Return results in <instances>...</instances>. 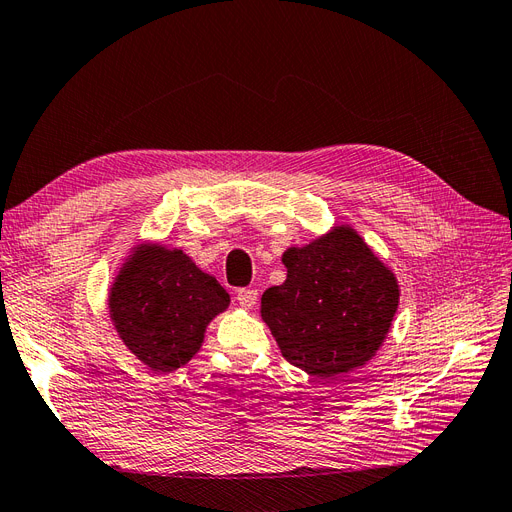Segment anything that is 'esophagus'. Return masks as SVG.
Here are the masks:
<instances>
[{"instance_id":"34e87169","label":"esophagus","mask_w":512,"mask_h":512,"mask_svg":"<svg viewBox=\"0 0 512 512\" xmlns=\"http://www.w3.org/2000/svg\"><path fill=\"white\" fill-rule=\"evenodd\" d=\"M237 301L243 305V307H254L256 301H258V290L254 288H239L237 290Z\"/></svg>"}]
</instances>
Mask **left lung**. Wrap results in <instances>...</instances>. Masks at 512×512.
<instances>
[{
    "label": "left lung",
    "mask_w": 512,
    "mask_h": 512,
    "mask_svg": "<svg viewBox=\"0 0 512 512\" xmlns=\"http://www.w3.org/2000/svg\"><path fill=\"white\" fill-rule=\"evenodd\" d=\"M286 282L262 294L260 314L284 359L331 378L361 367L391 329L395 275L348 226L284 254Z\"/></svg>",
    "instance_id": "1"
}]
</instances>
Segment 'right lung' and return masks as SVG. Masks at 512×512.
I'll use <instances>...</instances> for the list:
<instances>
[{"mask_svg":"<svg viewBox=\"0 0 512 512\" xmlns=\"http://www.w3.org/2000/svg\"><path fill=\"white\" fill-rule=\"evenodd\" d=\"M228 292L181 250L143 247L111 290L119 337L156 371H175L203 344L207 324L228 307Z\"/></svg>","mask_w":512,"mask_h":512,"instance_id":"right-lung-1","label":"right lung"}]
</instances>
